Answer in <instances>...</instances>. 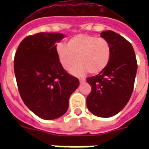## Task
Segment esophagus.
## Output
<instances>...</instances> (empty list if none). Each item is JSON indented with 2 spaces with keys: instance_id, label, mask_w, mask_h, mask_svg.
<instances>
[{
  "instance_id": "obj_1",
  "label": "esophagus",
  "mask_w": 149,
  "mask_h": 149,
  "mask_svg": "<svg viewBox=\"0 0 149 149\" xmlns=\"http://www.w3.org/2000/svg\"><path fill=\"white\" fill-rule=\"evenodd\" d=\"M79 81H80V83H81V84H84V82H86V79L81 78V79H79Z\"/></svg>"
}]
</instances>
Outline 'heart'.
<instances>
[{"instance_id": "heart-1", "label": "heart", "mask_w": 149, "mask_h": 149, "mask_svg": "<svg viewBox=\"0 0 149 149\" xmlns=\"http://www.w3.org/2000/svg\"><path fill=\"white\" fill-rule=\"evenodd\" d=\"M56 52L60 65L65 70L71 69L72 74L77 77L91 74H98L104 70L111 58V46L104 38L87 34L74 36L67 45L59 43Z\"/></svg>"}]
</instances>
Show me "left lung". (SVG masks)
Segmentation results:
<instances>
[{"label":"left lung","mask_w":149,"mask_h":149,"mask_svg":"<svg viewBox=\"0 0 149 149\" xmlns=\"http://www.w3.org/2000/svg\"><path fill=\"white\" fill-rule=\"evenodd\" d=\"M100 34L110 44L111 58L104 70L86 78L92 86L86 106L95 116L109 118L119 113L131 98L137 63L134 48L127 39L112 30Z\"/></svg>","instance_id":"obj_1"}]
</instances>
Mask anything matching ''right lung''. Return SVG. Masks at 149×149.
<instances>
[{
  "label": "right lung",
  "instance_id": "1",
  "mask_svg": "<svg viewBox=\"0 0 149 149\" xmlns=\"http://www.w3.org/2000/svg\"><path fill=\"white\" fill-rule=\"evenodd\" d=\"M65 37L58 33H40L22 40L14 59V72L24 103L45 120L66 113L78 79L67 73L56 55V42Z\"/></svg>",
  "mask_w": 149,
  "mask_h": 149
}]
</instances>
